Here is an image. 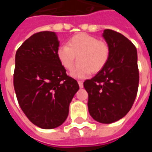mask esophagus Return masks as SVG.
<instances>
[{
    "label": "esophagus",
    "instance_id": "esophagus-1",
    "mask_svg": "<svg viewBox=\"0 0 152 152\" xmlns=\"http://www.w3.org/2000/svg\"><path fill=\"white\" fill-rule=\"evenodd\" d=\"M78 84H79V86L80 89H82L83 87H84V85H83V81L81 80H78Z\"/></svg>",
    "mask_w": 152,
    "mask_h": 152
}]
</instances>
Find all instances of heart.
Listing matches in <instances>:
<instances>
[{"label": "heart", "mask_w": 152, "mask_h": 152, "mask_svg": "<svg viewBox=\"0 0 152 152\" xmlns=\"http://www.w3.org/2000/svg\"><path fill=\"white\" fill-rule=\"evenodd\" d=\"M76 59L78 63L71 75L76 78H86L90 72L97 73L103 69L110 57V48L107 42L87 33H78L70 38L66 45L57 50V58L64 69L70 71Z\"/></svg>", "instance_id": "b5f03b06"}]
</instances>
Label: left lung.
Segmentation results:
<instances>
[{"label": "left lung", "instance_id": "left-lung-1", "mask_svg": "<svg viewBox=\"0 0 152 152\" xmlns=\"http://www.w3.org/2000/svg\"><path fill=\"white\" fill-rule=\"evenodd\" d=\"M110 48V57L103 69L84 87L89 94L88 109L94 120L111 124L129 112L136 99L139 82L136 47L117 31L102 33Z\"/></svg>", "mask_w": 152, "mask_h": 152}]
</instances>
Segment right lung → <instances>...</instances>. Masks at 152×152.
Returning <instances> with one entry per match:
<instances>
[{"instance_id":"1","label":"right lung","mask_w":152,"mask_h":152,"mask_svg":"<svg viewBox=\"0 0 152 152\" xmlns=\"http://www.w3.org/2000/svg\"><path fill=\"white\" fill-rule=\"evenodd\" d=\"M53 31H40L22 44L15 54L14 86L18 104L35 125L45 129L66 121L70 102L79 89L57 58Z\"/></svg>"}]
</instances>
